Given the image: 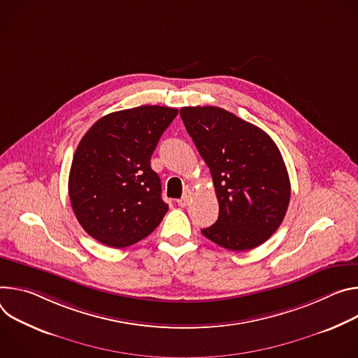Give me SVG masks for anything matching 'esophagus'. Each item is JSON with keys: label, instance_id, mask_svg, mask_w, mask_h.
<instances>
[{"label": "esophagus", "instance_id": "1", "mask_svg": "<svg viewBox=\"0 0 358 358\" xmlns=\"http://www.w3.org/2000/svg\"><path fill=\"white\" fill-rule=\"evenodd\" d=\"M192 190H186L185 193H183V196L180 197V199L178 201V205L179 206H182V208H185V206H187L189 205V202L192 201Z\"/></svg>", "mask_w": 358, "mask_h": 358}]
</instances>
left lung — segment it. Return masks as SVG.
<instances>
[{"label":"left lung","instance_id":"left-lung-1","mask_svg":"<svg viewBox=\"0 0 358 358\" xmlns=\"http://www.w3.org/2000/svg\"><path fill=\"white\" fill-rule=\"evenodd\" d=\"M180 116L210 169L219 202V217L203 236L233 252L260 246L279 229L290 202L279 148L264 131L222 108L185 106Z\"/></svg>","mask_w":358,"mask_h":358}]
</instances>
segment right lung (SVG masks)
I'll return each instance as SVG.
<instances>
[{"instance_id":"add662e5","label":"right lung","mask_w":358,"mask_h":358,"mask_svg":"<svg viewBox=\"0 0 358 358\" xmlns=\"http://www.w3.org/2000/svg\"><path fill=\"white\" fill-rule=\"evenodd\" d=\"M178 109L145 105L105 115L79 142L68 192L84 230L105 246L122 249L145 239L169 206L150 156Z\"/></svg>"}]
</instances>
